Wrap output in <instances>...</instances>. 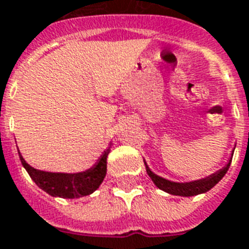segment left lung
I'll list each match as a JSON object with an SVG mask.
<instances>
[{
    "instance_id": "8db88e82",
    "label": "left lung",
    "mask_w": 249,
    "mask_h": 249,
    "mask_svg": "<svg viewBox=\"0 0 249 249\" xmlns=\"http://www.w3.org/2000/svg\"><path fill=\"white\" fill-rule=\"evenodd\" d=\"M232 155H234V151L231 153V157L230 160H229V162L226 163V166L222 167L221 170L215 171V173H213V174L207 177V178L197 179V180H192V182L186 183L171 182L169 179L162 178V177L155 174V173L148 167L145 161H144V163H145L146 174L149 175V178L153 180V183L159 187L160 190L165 191V192H167V194L170 195H175V196H184V197H188V196H195V195L205 194V192H208L211 188H213V187L225 177V174H226L227 170H229L231 160H232Z\"/></svg>"
}]
</instances>
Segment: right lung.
I'll return each instance as SVG.
<instances>
[{
  "label": "right lung",
  "instance_id": "add662e5",
  "mask_svg": "<svg viewBox=\"0 0 249 249\" xmlns=\"http://www.w3.org/2000/svg\"><path fill=\"white\" fill-rule=\"evenodd\" d=\"M111 145V144H110ZM19 159L23 167L30 174L31 179L37 184L42 191L49 194L53 197L63 198H79L83 196L93 194L100 184L103 183L107 175V160L110 153V146L104 152L103 156L93 166L80 173H49L35 169L26 162L20 152Z\"/></svg>",
  "mask_w": 249,
  "mask_h": 249
}]
</instances>
